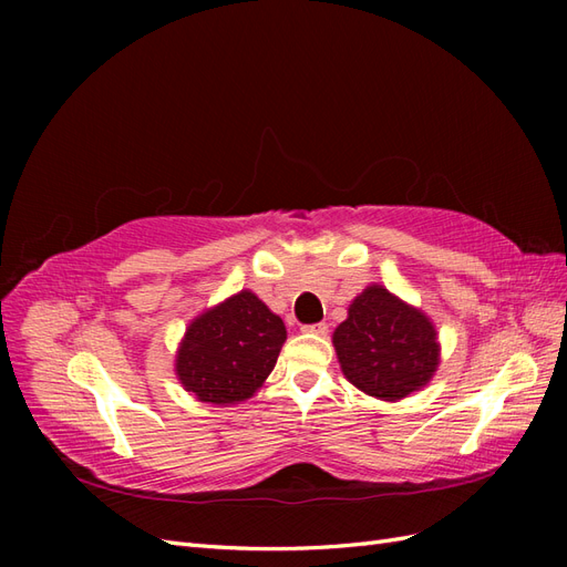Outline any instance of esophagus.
Instances as JSON below:
<instances>
[{
  "label": "esophagus",
  "mask_w": 567,
  "mask_h": 567,
  "mask_svg": "<svg viewBox=\"0 0 567 567\" xmlns=\"http://www.w3.org/2000/svg\"><path fill=\"white\" fill-rule=\"evenodd\" d=\"M302 331H305V333H317V336H326V333H329V326H326L323 321H319V323L302 326Z\"/></svg>",
  "instance_id": "esophagus-1"
}]
</instances>
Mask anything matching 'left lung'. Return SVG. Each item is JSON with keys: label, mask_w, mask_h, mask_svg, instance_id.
Returning <instances> with one entry per match:
<instances>
[{"label": "left lung", "mask_w": 567, "mask_h": 567, "mask_svg": "<svg viewBox=\"0 0 567 567\" xmlns=\"http://www.w3.org/2000/svg\"><path fill=\"white\" fill-rule=\"evenodd\" d=\"M333 348L346 379L385 402L427 385L440 364L433 321L379 284L352 300L333 331Z\"/></svg>", "instance_id": "1"}]
</instances>
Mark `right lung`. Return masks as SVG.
Segmentation results:
<instances>
[{"instance_id":"1","label":"right lung","mask_w":567,"mask_h":567,"mask_svg":"<svg viewBox=\"0 0 567 567\" xmlns=\"http://www.w3.org/2000/svg\"><path fill=\"white\" fill-rule=\"evenodd\" d=\"M284 342L281 317L252 290H241L188 323L175 359L177 379L198 402H246L267 381Z\"/></svg>"}]
</instances>
